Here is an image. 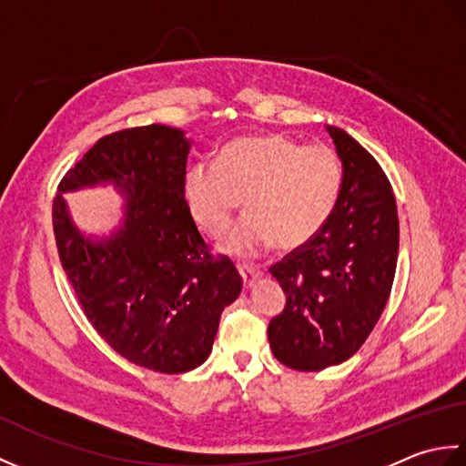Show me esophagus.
Listing matches in <instances>:
<instances>
[{
  "label": "esophagus",
  "mask_w": 466,
  "mask_h": 466,
  "mask_svg": "<svg viewBox=\"0 0 466 466\" xmlns=\"http://www.w3.org/2000/svg\"><path fill=\"white\" fill-rule=\"evenodd\" d=\"M240 276L246 289H250V286L260 279L262 272L258 268H250V266H240Z\"/></svg>",
  "instance_id": "34e87169"
}]
</instances>
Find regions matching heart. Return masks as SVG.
<instances>
[{
    "label": "heart",
    "mask_w": 466,
    "mask_h": 466,
    "mask_svg": "<svg viewBox=\"0 0 466 466\" xmlns=\"http://www.w3.org/2000/svg\"><path fill=\"white\" fill-rule=\"evenodd\" d=\"M342 177V162L332 147L266 134L224 146L216 164H194L184 177V196L194 222L212 238L230 228L246 200L250 216L224 248L238 258H254L276 242L292 250L316 238L339 204Z\"/></svg>",
    "instance_id": "b5f03b06"
}]
</instances>
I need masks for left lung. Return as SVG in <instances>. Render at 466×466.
<instances>
[{
	"instance_id": "8db88e82",
	"label": "left lung",
	"mask_w": 466,
	"mask_h": 466,
	"mask_svg": "<svg viewBox=\"0 0 466 466\" xmlns=\"http://www.w3.org/2000/svg\"><path fill=\"white\" fill-rule=\"evenodd\" d=\"M342 162L330 220L302 248L272 266L286 294L268 326L276 359L316 372L359 352L389 300L399 258V214L379 162L336 126H326Z\"/></svg>"
}]
</instances>
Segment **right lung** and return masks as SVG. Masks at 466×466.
I'll return each instance as SVG.
<instances>
[{"instance_id": "obj_1", "label": "right lung", "mask_w": 466, "mask_h": 466, "mask_svg": "<svg viewBox=\"0 0 466 466\" xmlns=\"http://www.w3.org/2000/svg\"><path fill=\"white\" fill-rule=\"evenodd\" d=\"M192 140L152 124L97 140L59 182L54 234L69 284L97 334L134 364L194 370L212 352L226 306L240 296L234 264L214 260L184 196ZM112 185L125 198L110 235L82 233L63 194Z\"/></svg>"}]
</instances>
